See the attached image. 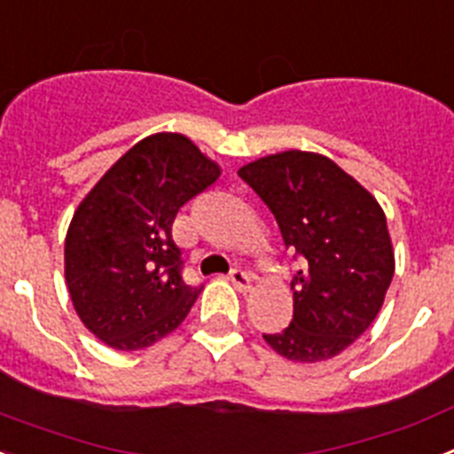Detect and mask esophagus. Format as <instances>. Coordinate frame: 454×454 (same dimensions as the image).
I'll return each instance as SVG.
<instances>
[{"instance_id": "34e87169", "label": "esophagus", "mask_w": 454, "mask_h": 454, "mask_svg": "<svg viewBox=\"0 0 454 454\" xmlns=\"http://www.w3.org/2000/svg\"><path fill=\"white\" fill-rule=\"evenodd\" d=\"M230 279H231V284L239 288V291H247V288H250V282H252L250 272L243 270V268H234V270L230 272Z\"/></svg>"}]
</instances>
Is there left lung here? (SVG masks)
<instances>
[{
	"label": "left lung",
	"mask_w": 454,
	"mask_h": 454,
	"mask_svg": "<svg viewBox=\"0 0 454 454\" xmlns=\"http://www.w3.org/2000/svg\"><path fill=\"white\" fill-rule=\"evenodd\" d=\"M239 177L270 208L284 243L302 262L291 282V325L263 339L291 362L332 359L368 330L393 279L382 207L314 152L263 156Z\"/></svg>",
	"instance_id": "1"
}]
</instances>
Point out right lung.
I'll return each mask as SVG.
<instances>
[{"instance_id": "add662e5", "label": "right lung", "mask_w": 454, "mask_h": 454, "mask_svg": "<svg viewBox=\"0 0 454 454\" xmlns=\"http://www.w3.org/2000/svg\"><path fill=\"white\" fill-rule=\"evenodd\" d=\"M218 177L186 136L154 134L79 204L66 236V282L79 318L106 346L143 350L188 316L202 286L184 282L172 223Z\"/></svg>"}]
</instances>
